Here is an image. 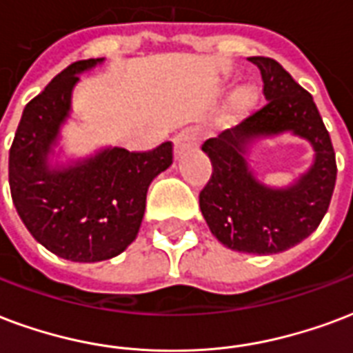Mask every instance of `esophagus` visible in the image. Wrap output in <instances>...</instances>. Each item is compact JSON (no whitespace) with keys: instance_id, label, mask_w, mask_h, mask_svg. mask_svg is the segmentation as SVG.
I'll return each mask as SVG.
<instances>
[{"instance_id":"obj_1","label":"esophagus","mask_w":353,"mask_h":353,"mask_svg":"<svg viewBox=\"0 0 353 353\" xmlns=\"http://www.w3.org/2000/svg\"><path fill=\"white\" fill-rule=\"evenodd\" d=\"M198 145V132L194 129H185L174 138V155L176 159L183 157L189 150H194Z\"/></svg>"}]
</instances>
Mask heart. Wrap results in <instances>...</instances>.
Wrapping results in <instances>:
<instances>
[{
	"instance_id": "obj_1",
	"label": "heart",
	"mask_w": 353,
	"mask_h": 353,
	"mask_svg": "<svg viewBox=\"0 0 353 353\" xmlns=\"http://www.w3.org/2000/svg\"><path fill=\"white\" fill-rule=\"evenodd\" d=\"M256 88L250 85V83L239 85V88L230 95L228 106H226V119H228V121H237V119H241V117H245L247 114H250V110L256 106Z\"/></svg>"
}]
</instances>
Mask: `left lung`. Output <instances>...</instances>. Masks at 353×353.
Listing matches in <instances>:
<instances>
[{"mask_svg": "<svg viewBox=\"0 0 353 353\" xmlns=\"http://www.w3.org/2000/svg\"><path fill=\"white\" fill-rule=\"evenodd\" d=\"M249 61L260 69L268 103L203 142L213 174L200 192V210L224 247L276 254L309 237L327 213L336 179L335 150L309 91L271 57ZM283 132L305 137L315 150V163L294 185L271 190L254 177L244 153L250 141Z\"/></svg>", "mask_w": 353, "mask_h": 353, "instance_id": "left-lung-1", "label": "left lung"}]
</instances>
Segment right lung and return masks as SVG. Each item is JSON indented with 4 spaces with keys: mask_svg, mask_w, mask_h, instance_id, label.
<instances>
[{
    "mask_svg": "<svg viewBox=\"0 0 353 353\" xmlns=\"http://www.w3.org/2000/svg\"><path fill=\"white\" fill-rule=\"evenodd\" d=\"M101 61L70 63L31 99L9 151L10 196L22 223L43 247L70 262L110 260L137 239L148 187L174 157L172 142H164L151 151L108 148L70 166H48L78 74Z\"/></svg>",
    "mask_w": 353,
    "mask_h": 353,
    "instance_id": "add662e5",
    "label": "right lung"
}]
</instances>
